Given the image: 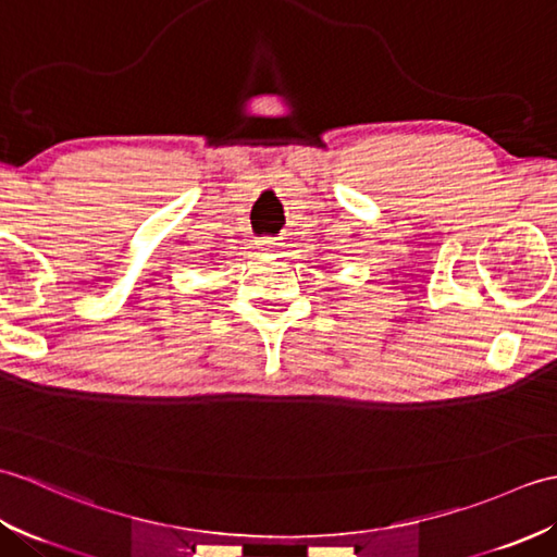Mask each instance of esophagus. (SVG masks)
Returning <instances> with one entry per match:
<instances>
[{
  "label": "esophagus",
  "instance_id": "34e87169",
  "mask_svg": "<svg viewBox=\"0 0 557 557\" xmlns=\"http://www.w3.org/2000/svg\"><path fill=\"white\" fill-rule=\"evenodd\" d=\"M280 246L282 244L275 239V236H260L258 239V251H263V253H277Z\"/></svg>",
  "mask_w": 557,
  "mask_h": 557
}]
</instances>
